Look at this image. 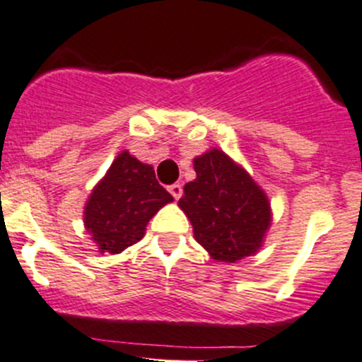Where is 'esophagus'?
<instances>
[{
	"label": "esophagus",
	"mask_w": 362,
	"mask_h": 362,
	"mask_svg": "<svg viewBox=\"0 0 362 362\" xmlns=\"http://www.w3.org/2000/svg\"><path fill=\"white\" fill-rule=\"evenodd\" d=\"M170 192H171V194H173L175 200H178V198L182 197V185L180 184L170 185Z\"/></svg>",
	"instance_id": "34e87169"
}]
</instances>
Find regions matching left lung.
<instances>
[{
	"label": "left lung",
	"mask_w": 362,
	"mask_h": 362,
	"mask_svg": "<svg viewBox=\"0 0 362 362\" xmlns=\"http://www.w3.org/2000/svg\"><path fill=\"white\" fill-rule=\"evenodd\" d=\"M197 178L178 200L194 239L214 261L238 262L262 246L272 225L266 192L225 151L212 148L192 160Z\"/></svg>",
	"instance_id": "obj_1"
}]
</instances>
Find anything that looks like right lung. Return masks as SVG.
I'll use <instances>...</instances> for the list:
<instances>
[{"instance_id": "add662e5", "label": "right lung", "mask_w": 362, "mask_h": 362, "mask_svg": "<svg viewBox=\"0 0 362 362\" xmlns=\"http://www.w3.org/2000/svg\"><path fill=\"white\" fill-rule=\"evenodd\" d=\"M170 202L153 168L121 151L90 192L83 223L100 252L121 253L143 239L148 221Z\"/></svg>"}]
</instances>
